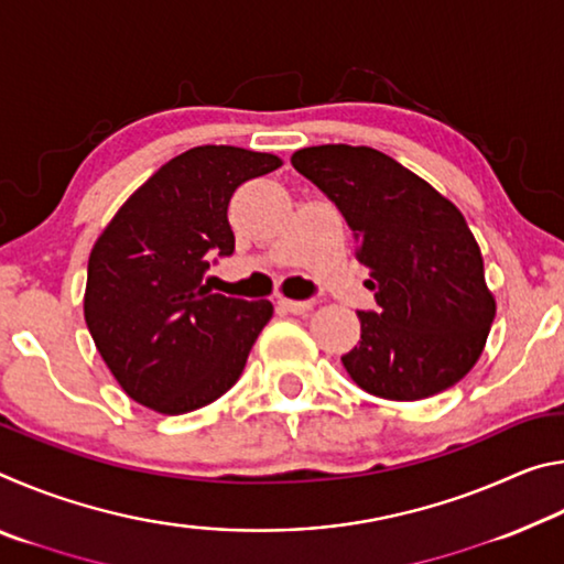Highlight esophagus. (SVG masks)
Here are the masks:
<instances>
[{"label":"esophagus","mask_w":564,"mask_h":564,"mask_svg":"<svg viewBox=\"0 0 564 564\" xmlns=\"http://www.w3.org/2000/svg\"><path fill=\"white\" fill-rule=\"evenodd\" d=\"M279 303H281L283 308L289 311V313H295V316H301V313H308V311L313 308V305H316L313 301H291V299H281Z\"/></svg>","instance_id":"34e87169"}]
</instances>
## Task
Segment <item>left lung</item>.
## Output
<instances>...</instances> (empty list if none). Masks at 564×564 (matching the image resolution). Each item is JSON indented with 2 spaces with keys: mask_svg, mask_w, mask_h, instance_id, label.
I'll return each instance as SVG.
<instances>
[{
  "mask_svg": "<svg viewBox=\"0 0 564 564\" xmlns=\"http://www.w3.org/2000/svg\"><path fill=\"white\" fill-rule=\"evenodd\" d=\"M358 238L376 311H358L360 340L343 356L370 395L423 400L463 380L480 358L495 318L480 246L453 202L370 147L295 151Z\"/></svg>",
  "mask_w": 564,
  "mask_h": 564,
  "instance_id": "obj_1",
  "label": "left lung"
}]
</instances>
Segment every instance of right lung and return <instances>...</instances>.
Instances as JSON below:
<instances>
[{"label":"right lung","mask_w":564,"mask_h":564,"mask_svg":"<svg viewBox=\"0 0 564 564\" xmlns=\"http://www.w3.org/2000/svg\"><path fill=\"white\" fill-rule=\"evenodd\" d=\"M281 164L238 147L188 149L133 191L97 238L84 318L131 400L181 415L241 378L273 305L212 293L204 273L214 256L234 253V191Z\"/></svg>","instance_id":"add662e5"}]
</instances>
